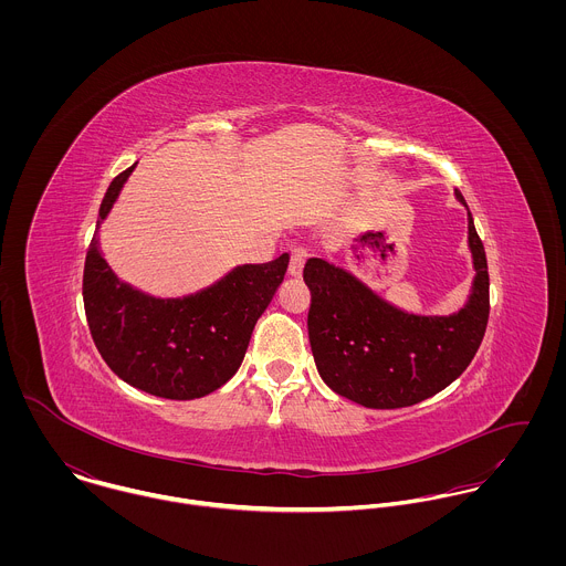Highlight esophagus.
I'll return each mask as SVG.
<instances>
[{
	"label": "esophagus",
	"mask_w": 566,
	"mask_h": 566,
	"mask_svg": "<svg viewBox=\"0 0 566 566\" xmlns=\"http://www.w3.org/2000/svg\"><path fill=\"white\" fill-rule=\"evenodd\" d=\"M305 261H307V250L305 248H294L292 256H290V276L298 279L303 274Z\"/></svg>",
	"instance_id": "34e87169"
}]
</instances>
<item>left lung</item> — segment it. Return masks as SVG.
<instances>
[{"label": "left lung", "mask_w": 566, "mask_h": 566, "mask_svg": "<svg viewBox=\"0 0 566 566\" xmlns=\"http://www.w3.org/2000/svg\"><path fill=\"white\" fill-rule=\"evenodd\" d=\"M455 198L467 207L460 191ZM469 250L475 268L471 294L449 316L405 312L348 270L312 256L303 272L312 290L307 328L324 384L370 409L420 403L453 384L473 361L490 314L484 243L471 211Z\"/></svg>", "instance_id": "left-lung-1"}]
</instances>
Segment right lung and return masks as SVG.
<instances>
[{
	"label": "right lung",
	"mask_w": 566,
	"mask_h": 566,
	"mask_svg": "<svg viewBox=\"0 0 566 566\" xmlns=\"http://www.w3.org/2000/svg\"><path fill=\"white\" fill-rule=\"evenodd\" d=\"M135 167L108 185L97 229ZM97 229L84 261L82 296L93 342L108 368L128 386L171 401L200 399L222 388L242 366L252 328L283 283L290 254L238 265L196 294L159 298L111 270Z\"/></svg>",
	"instance_id": "add662e5"
}]
</instances>
